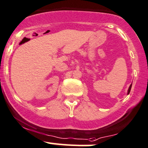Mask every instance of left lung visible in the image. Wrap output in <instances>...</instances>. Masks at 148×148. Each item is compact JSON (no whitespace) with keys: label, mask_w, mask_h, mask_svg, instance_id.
<instances>
[{"label":"left lung","mask_w":148,"mask_h":148,"mask_svg":"<svg viewBox=\"0 0 148 148\" xmlns=\"http://www.w3.org/2000/svg\"><path fill=\"white\" fill-rule=\"evenodd\" d=\"M131 88H132V84L130 85V88H129V89H128V92H127V94H129V93H130V90H131Z\"/></svg>","instance_id":"obj_1"}]
</instances>
